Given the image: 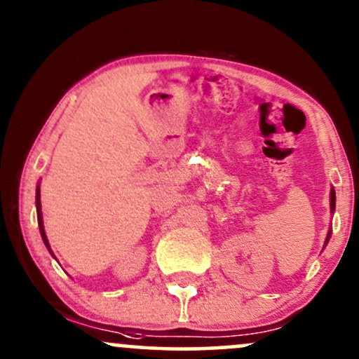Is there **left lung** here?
<instances>
[{"label":"left lung","instance_id":"obj_1","mask_svg":"<svg viewBox=\"0 0 359 359\" xmlns=\"http://www.w3.org/2000/svg\"><path fill=\"white\" fill-rule=\"evenodd\" d=\"M334 208H336V192H334V189H332V191H331V211H334ZM329 238H331V231L327 233V238H325V243L329 241Z\"/></svg>","mask_w":359,"mask_h":359}]
</instances>
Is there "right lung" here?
I'll use <instances>...</instances> for the list:
<instances>
[{
	"label": "right lung",
	"mask_w": 359,
	"mask_h": 359,
	"mask_svg": "<svg viewBox=\"0 0 359 359\" xmlns=\"http://www.w3.org/2000/svg\"><path fill=\"white\" fill-rule=\"evenodd\" d=\"M35 201H36V217H39V228H40V234H42V240H43V243H45V246H47L48 248V251H50L52 253V250H50V245H48V240H47V234H45V229H43V219H42V211H40V187L39 185H36V197H35Z\"/></svg>",
	"instance_id": "right-lung-1"
}]
</instances>
